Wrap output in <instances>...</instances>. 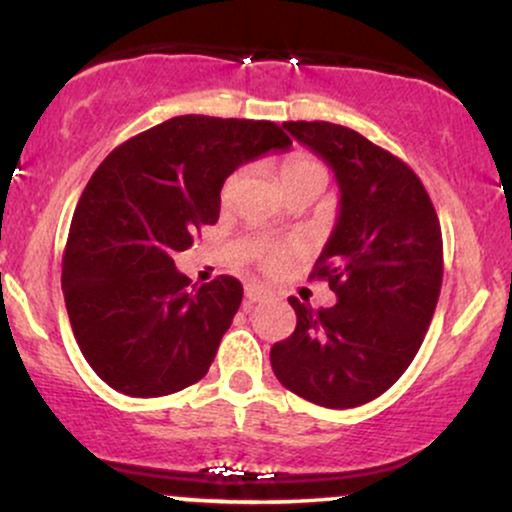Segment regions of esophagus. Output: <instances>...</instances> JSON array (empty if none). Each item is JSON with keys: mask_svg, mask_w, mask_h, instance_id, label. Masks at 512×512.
Returning a JSON list of instances; mask_svg holds the SVG:
<instances>
[{"mask_svg": "<svg viewBox=\"0 0 512 512\" xmlns=\"http://www.w3.org/2000/svg\"><path fill=\"white\" fill-rule=\"evenodd\" d=\"M267 296H269V291L264 289V286H260V284L245 286V298H248V303H260Z\"/></svg>", "mask_w": 512, "mask_h": 512, "instance_id": "obj_1", "label": "esophagus"}]
</instances>
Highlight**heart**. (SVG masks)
<instances>
[{"instance_id": "1", "label": "heart", "mask_w": 512, "mask_h": 512, "mask_svg": "<svg viewBox=\"0 0 512 512\" xmlns=\"http://www.w3.org/2000/svg\"><path fill=\"white\" fill-rule=\"evenodd\" d=\"M281 185L289 187V185H301V182H317V185L325 187L327 185V168L325 163L317 161L315 156L310 154H303V151H296V154H291L286 158L284 163H281ZM238 175H231V178L226 180V185H223V192L221 197L228 199L231 195L233 185H236ZM293 248L291 245H269V248H264L260 252V264L264 269H269V272H276V269H281L286 264V260L291 257Z\"/></svg>"}]
</instances>
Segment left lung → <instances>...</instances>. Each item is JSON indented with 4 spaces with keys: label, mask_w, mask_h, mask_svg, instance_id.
Returning a JSON list of instances; mask_svg holds the SVG:
<instances>
[{
    "label": "left lung",
    "mask_w": 512,
    "mask_h": 512,
    "mask_svg": "<svg viewBox=\"0 0 512 512\" xmlns=\"http://www.w3.org/2000/svg\"><path fill=\"white\" fill-rule=\"evenodd\" d=\"M334 170L339 216L310 279L337 293L313 310L289 298L296 330L272 346L286 390L351 409L397 383L424 342L443 284V236L426 187L402 158L332 122H284Z\"/></svg>",
    "instance_id": "8db88e82"
}]
</instances>
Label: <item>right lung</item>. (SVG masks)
<instances>
[{"label":"right lung","instance_id":"add662e5","mask_svg":"<svg viewBox=\"0 0 512 512\" xmlns=\"http://www.w3.org/2000/svg\"><path fill=\"white\" fill-rule=\"evenodd\" d=\"M291 139L267 120L180 115L110 151L76 204L62 260L69 322L88 366L129 397H163L207 375L243 284H192L175 269L219 221L228 175Z\"/></svg>","mask_w":512,"mask_h":512}]
</instances>
